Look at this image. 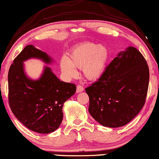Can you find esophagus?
Segmentation results:
<instances>
[{"label":"esophagus","mask_w":159,"mask_h":159,"mask_svg":"<svg viewBox=\"0 0 159 159\" xmlns=\"http://www.w3.org/2000/svg\"><path fill=\"white\" fill-rule=\"evenodd\" d=\"M84 90V87L82 86H81V85H78L77 86V89H76V92H83Z\"/></svg>","instance_id":"34e87169"}]
</instances>
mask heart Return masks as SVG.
<instances>
[{"instance_id":"obj_1","label":"heart","mask_w":159,"mask_h":159,"mask_svg":"<svg viewBox=\"0 0 159 159\" xmlns=\"http://www.w3.org/2000/svg\"><path fill=\"white\" fill-rule=\"evenodd\" d=\"M110 53L106 46L86 42L71 50L69 59L62 58L61 69L66 75L73 78L78 74L75 67L82 68L84 76L94 81L105 73Z\"/></svg>"}]
</instances>
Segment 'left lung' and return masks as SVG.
Returning a JSON list of instances; mask_svg holds the SVG:
<instances>
[{
  "label": "left lung",
  "mask_w": 159,
  "mask_h": 159,
  "mask_svg": "<svg viewBox=\"0 0 159 159\" xmlns=\"http://www.w3.org/2000/svg\"><path fill=\"white\" fill-rule=\"evenodd\" d=\"M149 75L146 60L136 48L120 52L103 75L85 89L89 114L105 127L125 125L144 105Z\"/></svg>",
  "instance_id": "1"
}]
</instances>
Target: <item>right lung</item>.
<instances>
[{"label": "right lung", "instance_id": "add662e5", "mask_svg": "<svg viewBox=\"0 0 159 159\" xmlns=\"http://www.w3.org/2000/svg\"><path fill=\"white\" fill-rule=\"evenodd\" d=\"M30 59H39L46 65L53 62L45 52L32 45L26 46L9 70V106L26 128L39 134H50L61 125L64 103L75 93L76 86L60 81L47 66L38 79L29 78L23 62Z\"/></svg>", "mask_w": 159, "mask_h": 159}]
</instances>
